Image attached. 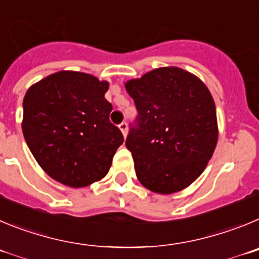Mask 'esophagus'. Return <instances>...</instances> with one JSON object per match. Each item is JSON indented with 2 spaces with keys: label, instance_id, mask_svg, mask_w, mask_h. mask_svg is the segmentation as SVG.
<instances>
[{
  "label": "esophagus",
  "instance_id": "esophagus-1",
  "mask_svg": "<svg viewBox=\"0 0 259 259\" xmlns=\"http://www.w3.org/2000/svg\"><path fill=\"white\" fill-rule=\"evenodd\" d=\"M118 127H120L122 135H124V137H126V134H127V124H126V122H122V124H120V125H118Z\"/></svg>",
  "mask_w": 259,
  "mask_h": 259
}]
</instances>
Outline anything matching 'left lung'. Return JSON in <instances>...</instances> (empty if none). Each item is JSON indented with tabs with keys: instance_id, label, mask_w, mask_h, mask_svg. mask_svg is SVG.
Here are the masks:
<instances>
[{
	"instance_id": "8db88e82",
	"label": "left lung",
	"mask_w": 259,
	"mask_h": 259,
	"mask_svg": "<svg viewBox=\"0 0 259 259\" xmlns=\"http://www.w3.org/2000/svg\"><path fill=\"white\" fill-rule=\"evenodd\" d=\"M138 109L126 139L135 173L146 188L170 195L196 181L218 142L214 99L197 76L161 67L125 82Z\"/></svg>"
}]
</instances>
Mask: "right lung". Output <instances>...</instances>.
I'll return each mask as SVG.
<instances>
[{
  "instance_id": "obj_1",
  "label": "right lung",
  "mask_w": 259,
  "mask_h": 259,
  "mask_svg": "<svg viewBox=\"0 0 259 259\" xmlns=\"http://www.w3.org/2000/svg\"><path fill=\"white\" fill-rule=\"evenodd\" d=\"M108 86L93 74L59 71L25 93L24 139L44 171L62 185L81 188L103 179L124 142L109 122Z\"/></svg>"
}]
</instances>
